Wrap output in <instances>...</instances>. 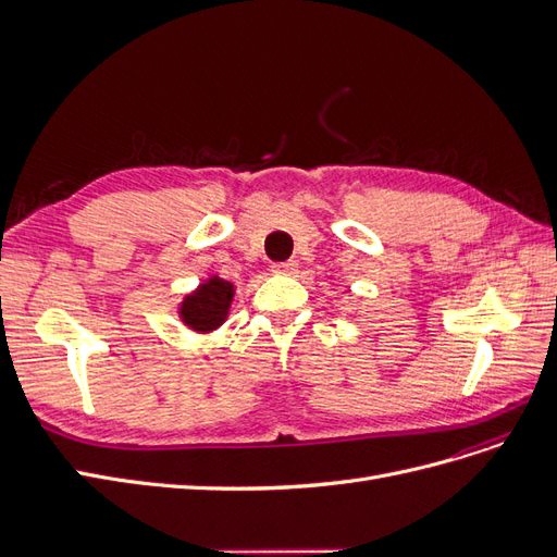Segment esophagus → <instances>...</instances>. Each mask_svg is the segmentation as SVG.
Masks as SVG:
<instances>
[{
	"label": "esophagus",
	"instance_id": "obj_1",
	"mask_svg": "<svg viewBox=\"0 0 557 557\" xmlns=\"http://www.w3.org/2000/svg\"><path fill=\"white\" fill-rule=\"evenodd\" d=\"M297 269H299V264H297L295 260H288V262L274 264L272 272H274V274H281V276H293V274H297Z\"/></svg>",
	"mask_w": 557,
	"mask_h": 557
}]
</instances>
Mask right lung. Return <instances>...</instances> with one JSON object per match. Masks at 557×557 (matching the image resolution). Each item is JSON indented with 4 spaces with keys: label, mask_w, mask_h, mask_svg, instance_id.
Listing matches in <instances>:
<instances>
[{
    "label": "right lung",
    "mask_w": 557,
    "mask_h": 557,
    "mask_svg": "<svg viewBox=\"0 0 557 557\" xmlns=\"http://www.w3.org/2000/svg\"><path fill=\"white\" fill-rule=\"evenodd\" d=\"M234 293H237V285L223 276L211 274L201 278L197 288L185 293L178 301L176 315L181 325L195 334H213L227 320Z\"/></svg>",
    "instance_id": "1"
}]
</instances>
